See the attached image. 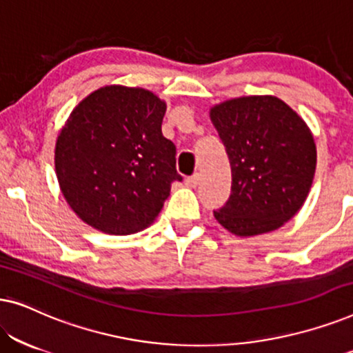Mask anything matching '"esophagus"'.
Masks as SVG:
<instances>
[{
    "mask_svg": "<svg viewBox=\"0 0 353 353\" xmlns=\"http://www.w3.org/2000/svg\"><path fill=\"white\" fill-rule=\"evenodd\" d=\"M199 183H201L199 173H194V175L186 178V186H190V188H196L197 185H199Z\"/></svg>",
    "mask_w": 353,
    "mask_h": 353,
    "instance_id": "34e87169",
    "label": "esophagus"
}]
</instances>
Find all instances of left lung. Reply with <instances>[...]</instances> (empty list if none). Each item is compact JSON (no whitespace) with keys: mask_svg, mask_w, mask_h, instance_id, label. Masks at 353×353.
<instances>
[{"mask_svg":"<svg viewBox=\"0 0 353 353\" xmlns=\"http://www.w3.org/2000/svg\"><path fill=\"white\" fill-rule=\"evenodd\" d=\"M231 165V196L214 215L236 236L278 230L297 214L316 167L313 134L276 96H243L210 109Z\"/></svg>","mask_w":353,"mask_h":353,"instance_id":"left-lung-1","label":"left lung"}]
</instances>
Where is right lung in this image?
Instances as JSON below:
<instances>
[{
  "instance_id": "1",
  "label": "right lung",
  "mask_w": 353,
  "mask_h": 353,
  "mask_svg": "<svg viewBox=\"0 0 353 353\" xmlns=\"http://www.w3.org/2000/svg\"><path fill=\"white\" fill-rule=\"evenodd\" d=\"M167 105L151 91L110 85L72 110L56 141V175L85 223L133 234L152 223L170 196L176 148L162 134Z\"/></svg>"
}]
</instances>
